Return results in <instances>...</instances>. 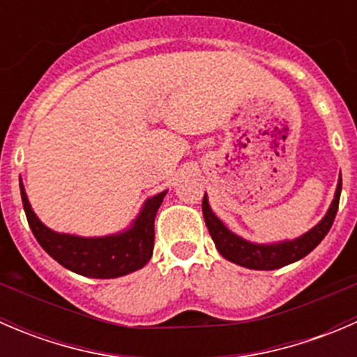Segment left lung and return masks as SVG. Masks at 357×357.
Masks as SVG:
<instances>
[{
    "label": "left lung",
    "instance_id": "1",
    "mask_svg": "<svg viewBox=\"0 0 357 357\" xmlns=\"http://www.w3.org/2000/svg\"><path fill=\"white\" fill-rule=\"evenodd\" d=\"M342 192V176L338 179L337 192H335V199L332 202L328 214L323 218L319 225H316L311 231L302 235L301 238L294 240V242H283L275 243V245H255V243L247 242V240L240 238V236L233 235L221 221L214 215V212L208 207L207 197L204 195L202 200V211H204L205 225H207L208 233H211L212 240H214L215 247H218L219 254L226 257L228 261L235 262V264L243 266L248 269H262V271H269V269H278L283 266L291 264V262L298 261V259L305 257L311 250L321 243L326 233L332 228L335 215L338 211V200H340Z\"/></svg>",
    "mask_w": 357,
    "mask_h": 357
}]
</instances>
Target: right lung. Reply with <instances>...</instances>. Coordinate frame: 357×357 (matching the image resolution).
<instances>
[{
  "label": "right lung",
  "mask_w": 357,
  "mask_h": 357,
  "mask_svg": "<svg viewBox=\"0 0 357 357\" xmlns=\"http://www.w3.org/2000/svg\"><path fill=\"white\" fill-rule=\"evenodd\" d=\"M20 195H22L27 222L39 245L63 268L77 275L89 276V278H117L143 268L152 257L153 240H155L153 222L165 192L146 202L131 229L105 238H81V236L60 235L52 231L32 212L22 183H20Z\"/></svg>",
  "instance_id": "right-lung-1"
}]
</instances>
